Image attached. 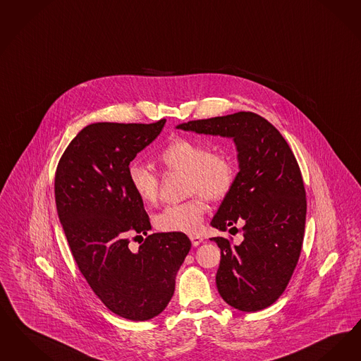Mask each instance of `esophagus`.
<instances>
[{
    "label": "esophagus",
    "instance_id": "obj_1",
    "mask_svg": "<svg viewBox=\"0 0 361 361\" xmlns=\"http://www.w3.org/2000/svg\"><path fill=\"white\" fill-rule=\"evenodd\" d=\"M190 242H192V245H195V247H197L202 242V236H200V235H192L190 236Z\"/></svg>",
    "mask_w": 361,
    "mask_h": 361
}]
</instances>
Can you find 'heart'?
I'll return each instance as SVG.
<instances>
[{
  "label": "heart",
  "mask_w": 361,
  "mask_h": 361,
  "mask_svg": "<svg viewBox=\"0 0 361 361\" xmlns=\"http://www.w3.org/2000/svg\"><path fill=\"white\" fill-rule=\"evenodd\" d=\"M159 164L171 173L185 174L184 188L189 200L165 207L154 224L161 232L197 233L207 212V199L217 202L224 199L235 184L236 165L226 152H211L204 142L189 137H176L166 145L159 157ZM130 187L134 195L146 204L159 202V176L141 164L130 165Z\"/></svg>",
  "instance_id": "b5f03b06"
}]
</instances>
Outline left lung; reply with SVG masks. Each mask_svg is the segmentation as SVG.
I'll list each match as a JSON object with an SVG mask.
<instances>
[{
    "label": "left lung",
    "instance_id": "1",
    "mask_svg": "<svg viewBox=\"0 0 361 361\" xmlns=\"http://www.w3.org/2000/svg\"><path fill=\"white\" fill-rule=\"evenodd\" d=\"M177 129L233 140L239 173L211 224L226 231L243 223L245 239L239 245L211 239L221 255L217 290L242 312L273 305L298 263L306 220L302 174L290 146L269 121L250 111L189 121Z\"/></svg>",
    "mask_w": 361,
    "mask_h": 361
}]
</instances>
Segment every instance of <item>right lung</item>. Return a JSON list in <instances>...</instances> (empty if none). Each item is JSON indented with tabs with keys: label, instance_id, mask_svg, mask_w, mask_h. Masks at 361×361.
Wrapping results in <instances>:
<instances>
[{
	"label": "right lung",
	"instance_id": "right-lung-1",
	"mask_svg": "<svg viewBox=\"0 0 361 361\" xmlns=\"http://www.w3.org/2000/svg\"><path fill=\"white\" fill-rule=\"evenodd\" d=\"M165 122L91 123L67 146L55 174L59 219L73 259L106 307L131 321L156 317L168 306L192 245L185 233L149 235L144 202L130 187V162ZM134 234L147 236L137 252L128 247Z\"/></svg>",
	"mask_w": 361,
	"mask_h": 361
}]
</instances>
